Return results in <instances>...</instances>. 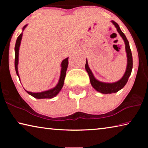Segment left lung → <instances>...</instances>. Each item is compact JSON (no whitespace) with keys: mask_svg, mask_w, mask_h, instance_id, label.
<instances>
[{"mask_svg":"<svg viewBox=\"0 0 148 148\" xmlns=\"http://www.w3.org/2000/svg\"><path fill=\"white\" fill-rule=\"evenodd\" d=\"M111 22L114 25L115 27H116L117 32H119L120 36L122 37V38L123 39L125 44V50H126L127 57V65L126 71H125L123 76L121 77V79H119V81H117L116 82H114V83H105V82H100L95 78L93 74L92 73L91 69H89L87 59L86 66H86V71L89 74L90 82H91V86L95 89H96L97 91L103 94L114 93V92H116L117 91H119V90H121L122 88H123L124 86L126 85L127 81H128L129 76H131L132 69V56L128 40L127 39L126 36H125L123 32L121 31V30L120 29L119 25L114 21H112Z\"/></svg>","mask_w":148,"mask_h":148,"instance_id":"left-lung-1","label":"left lung"}]
</instances>
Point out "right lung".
<instances>
[{"mask_svg": "<svg viewBox=\"0 0 148 148\" xmlns=\"http://www.w3.org/2000/svg\"><path fill=\"white\" fill-rule=\"evenodd\" d=\"M27 26V25H25L23 28V31L25 29V27ZM22 36H23V33H21L19 36L17 37V39L16 42V46H15V69H16V72L17 76L19 77V76L18 73V70H17V65H18V61H19V46L20 44H21ZM69 57L64 59L63 61L61 62V75H60V77L59 79L58 84H57V86L53 87V89H51L49 90H47V91L40 92H30L25 90V91L27 93L31 95L34 98L36 99H51L53 98L56 96V95L59 93V91H61L62 86L64 85V81L65 76H66V72L67 68H68V64H69Z\"/></svg>", "mask_w": 148, "mask_h": 148, "instance_id": "obj_1", "label": "right lung"}]
</instances>
